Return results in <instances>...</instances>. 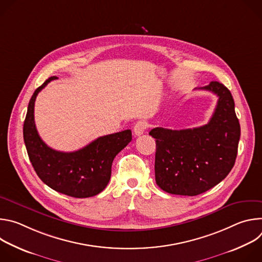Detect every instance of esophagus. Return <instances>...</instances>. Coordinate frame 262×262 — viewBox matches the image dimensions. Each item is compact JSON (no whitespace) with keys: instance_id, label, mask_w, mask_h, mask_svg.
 <instances>
[{"instance_id":"esophagus-1","label":"esophagus","mask_w":262,"mask_h":262,"mask_svg":"<svg viewBox=\"0 0 262 262\" xmlns=\"http://www.w3.org/2000/svg\"><path fill=\"white\" fill-rule=\"evenodd\" d=\"M147 128V123L145 121H138L134 126V135L135 136H141L144 134V132Z\"/></svg>"}]
</instances>
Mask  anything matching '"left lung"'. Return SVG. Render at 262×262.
I'll use <instances>...</instances> for the list:
<instances>
[{
  "label": "left lung",
  "mask_w": 262,
  "mask_h": 262,
  "mask_svg": "<svg viewBox=\"0 0 262 262\" xmlns=\"http://www.w3.org/2000/svg\"><path fill=\"white\" fill-rule=\"evenodd\" d=\"M219 99L209 122L188 129L156 127V181L174 195L196 196L225 178L234 166L241 137L231 92L219 82L198 88Z\"/></svg>",
  "instance_id": "left-lung-1"
}]
</instances>
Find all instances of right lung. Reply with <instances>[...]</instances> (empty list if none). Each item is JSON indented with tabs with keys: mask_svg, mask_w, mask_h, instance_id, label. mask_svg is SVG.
Wrapping results in <instances>:
<instances>
[{
	"mask_svg": "<svg viewBox=\"0 0 262 262\" xmlns=\"http://www.w3.org/2000/svg\"><path fill=\"white\" fill-rule=\"evenodd\" d=\"M48 79L33 93L24 122V140L30 162L38 177L51 189L74 198H88L107 185L112 163L132 141L126 129L99 137L80 150L62 152L49 147L39 137L34 121V104L38 94L51 81Z\"/></svg>",
	"mask_w": 262,
	"mask_h": 262,
	"instance_id": "right-lung-1",
	"label": "right lung"
}]
</instances>
